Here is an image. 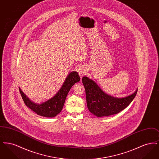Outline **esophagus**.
<instances>
[{
	"label": "esophagus",
	"mask_w": 159,
	"mask_h": 159,
	"mask_svg": "<svg viewBox=\"0 0 159 159\" xmlns=\"http://www.w3.org/2000/svg\"><path fill=\"white\" fill-rule=\"evenodd\" d=\"M86 70L84 67H80L79 68H78V73L79 74V75L80 76H82L86 74Z\"/></svg>",
	"instance_id": "esophagus-1"
}]
</instances>
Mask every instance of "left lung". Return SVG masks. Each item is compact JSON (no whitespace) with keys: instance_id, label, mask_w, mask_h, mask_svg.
<instances>
[{"instance_id":"left-lung-1","label":"left lung","mask_w":159,"mask_h":159,"mask_svg":"<svg viewBox=\"0 0 159 159\" xmlns=\"http://www.w3.org/2000/svg\"><path fill=\"white\" fill-rule=\"evenodd\" d=\"M88 110L98 117L109 116L119 113L126 108L135 97L138 89L132 94L122 98L108 95L93 80L88 77H82Z\"/></svg>"}]
</instances>
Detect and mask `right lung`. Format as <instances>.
<instances>
[{"label":"right lung","instance_id":"right-lung-1","mask_svg":"<svg viewBox=\"0 0 159 159\" xmlns=\"http://www.w3.org/2000/svg\"><path fill=\"white\" fill-rule=\"evenodd\" d=\"M80 80L77 72L71 71L67 76L60 89L48 101L40 104H36L31 101L21 91L20 92L25 104L36 113L45 117H53L60 113L63 108L66 98L71 88Z\"/></svg>","mask_w":159,"mask_h":159}]
</instances>
